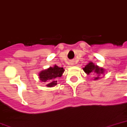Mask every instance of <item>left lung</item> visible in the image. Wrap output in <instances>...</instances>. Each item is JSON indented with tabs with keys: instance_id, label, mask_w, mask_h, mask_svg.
Masks as SVG:
<instances>
[{
	"instance_id": "left-lung-1",
	"label": "left lung",
	"mask_w": 127,
	"mask_h": 127,
	"mask_svg": "<svg viewBox=\"0 0 127 127\" xmlns=\"http://www.w3.org/2000/svg\"><path fill=\"white\" fill-rule=\"evenodd\" d=\"M83 70L87 75H90V74L94 75L95 77H94V80L99 79L100 78L99 76L104 75L105 72V69L102 67H99L97 65H95L94 63H93L92 62H90L87 65H85V67L83 68Z\"/></svg>"
}]
</instances>
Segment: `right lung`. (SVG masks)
I'll use <instances>...</instances> for the list:
<instances>
[{
	"label": "right lung",
	"mask_w": 127,
	"mask_h": 127,
	"mask_svg": "<svg viewBox=\"0 0 127 127\" xmlns=\"http://www.w3.org/2000/svg\"><path fill=\"white\" fill-rule=\"evenodd\" d=\"M64 72V69L63 67H59L55 64L53 67L50 66L41 71L39 73V79L40 81L44 83L47 87H54L57 85L58 77H62Z\"/></svg>",
	"instance_id": "1"
}]
</instances>
